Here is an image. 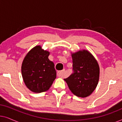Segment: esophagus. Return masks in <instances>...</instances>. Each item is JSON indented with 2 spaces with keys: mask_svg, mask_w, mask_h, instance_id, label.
<instances>
[{
  "mask_svg": "<svg viewBox=\"0 0 122 122\" xmlns=\"http://www.w3.org/2000/svg\"><path fill=\"white\" fill-rule=\"evenodd\" d=\"M64 72H65V70L63 69L62 71H59L57 73V76H59V77H63L64 76Z\"/></svg>",
  "mask_w": 122,
  "mask_h": 122,
  "instance_id": "obj_1",
  "label": "esophagus"
}]
</instances>
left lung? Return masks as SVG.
Segmentation results:
<instances>
[{
  "instance_id": "8db88e82",
  "label": "left lung",
  "mask_w": 122,
  "mask_h": 122,
  "mask_svg": "<svg viewBox=\"0 0 122 122\" xmlns=\"http://www.w3.org/2000/svg\"><path fill=\"white\" fill-rule=\"evenodd\" d=\"M73 73L64 81L75 96L86 98L96 89L99 81V66L95 58L86 50L71 54Z\"/></svg>"
}]
</instances>
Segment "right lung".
Listing matches in <instances>:
<instances>
[{
	"label": "right lung",
	"instance_id": "add662e5",
	"mask_svg": "<svg viewBox=\"0 0 122 122\" xmlns=\"http://www.w3.org/2000/svg\"><path fill=\"white\" fill-rule=\"evenodd\" d=\"M50 53L36 46L25 56L21 65L24 82L30 91L41 93L48 91L56 78L53 61H49Z\"/></svg>",
	"mask_w": 122,
	"mask_h": 122
}]
</instances>
